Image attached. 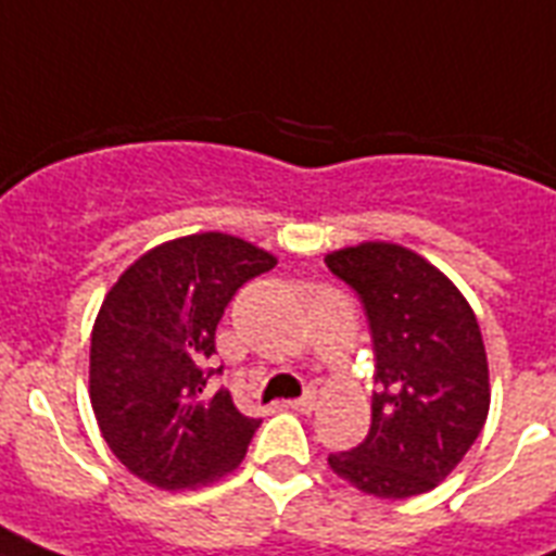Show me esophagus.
<instances>
[{
	"instance_id": "34e87169",
	"label": "esophagus",
	"mask_w": 556,
	"mask_h": 556,
	"mask_svg": "<svg viewBox=\"0 0 556 556\" xmlns=\"http://www.w3.org/2000/svg\"><path fill=\"white\" fill-rule=\"evenodd\" d=\"M291 409H296V413H312L314 404H317V392L314 389H308L303 397H294V401H286Z\"/></svg>"
}]
</instances>
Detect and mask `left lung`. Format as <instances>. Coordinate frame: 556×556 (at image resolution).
Returning <instances> with one entry per match:
<instances>
[{
  "label": "left lung",
  "instance_id": "8db88e82",
  "mask_svg": "<svg viewBox=\"0 0 556 556\" xmlns=\"http://www.w3.org/2000/svg\"><path fill=\"white\" fill-rule=\"evenodd\" d=\"M364 300L375 343L371 427L331 470L378 500L439 488L473 447L491 409L488 355L473 308L421 253L361 242L326 253Z\"/></svg>",
  "mask_w": 556,
  "mask_h": 556
}]
</instances>
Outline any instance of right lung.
<instances>
[{
    "label": "right lung",
    "instance_id": "obj_1",
    "mask_svg": "<svg viewBox=\"0 0 556 556\" xmlns=\"http://www.w3.org/2000/svg\"><path fill=\"white\" fill-rule=\"evenodd\" d=\"M277 265L230 233L178 236L141 253L109 288L91 329L89 397L100 435L132 476L195 491L242 465L260 418L207 395V357L227 303Z\"/></svg>",
    "mask_w": 556,
    "mask_h": 556
}]
</instances>
